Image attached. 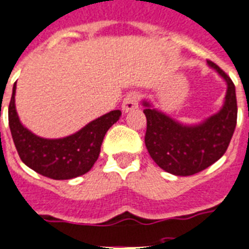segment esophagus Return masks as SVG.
Returning <instances> with one entry per match:
<instances>
[{
	"label": "esophagus",
	"instance_id": "esophagus-1",
	"mask_svg": "<svg viewBox=\"0 0 249 249\" xmlns=\"http://www.w3.org/2000/svg\"><path fill=\"white\" fill-rule=\"evenodd\" d=\"M123 111L124 112H129L132 109H136L138 107V94L129 93L123 101Z\"/></svg>",
	"mask_w": 249,
	"mask_h": 249
}]
</instances>
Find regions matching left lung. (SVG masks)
Returning a JSON list of instances; mask_svg holds the SVG:
<instances>
[{
  "instance_id": "1",
  "label": "left lung",
  "mask_w": 249,
  "mask_h": 249,
  "mask_svg": "<svg viewBox=\"0 0 249 249\" xmlns=\"http://www.w3.org/2000/svg\"><path fill=\"white\" fill-rule=\"evenodd\" d=\"M226 83L224 105L197 124H182L155 108L143 99L147 119L144 143L152 160L163 170L174 176H193L221 159L229 147L236 126L235 86L217 64L207 60Z\"/></svg>"
}]
</instances>
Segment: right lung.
<instances>
[{
	"mask_svg": "<svg viewBox=\"0 0 249 249\" xmlns=\"http://www.w3.org/2000/svg\"><path fill=\"white\" fill-rule=\"evenodd\" d=\"M15 90L17 84L9 105V126L21 161L52 179H71L88 173L99 156L106 133L120 119V109L90 121L71 136L49 140L21 124L15 107Z\"/></svg>",
	"mask_w": 249,
	"mask_h": 249,
	"instance_id": "right-lung-1",
	"label": "right lung"
}]
</instances>
